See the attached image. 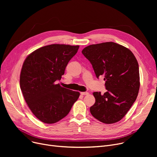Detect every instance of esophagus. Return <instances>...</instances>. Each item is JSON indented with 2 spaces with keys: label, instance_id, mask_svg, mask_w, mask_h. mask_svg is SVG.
Returning a JSON list of instances; mask_svg holds the SVG:
<instances>
[{
  "label": "esophagus",
  "instance_id": "esophagus-1",
  "mask_svg": "<svg viewBox=\"0 0 157 157\" xmlns=\"http://www.w3.org/2000/svg\"><path fill=\"white\" fill-rule=\"evenodd\" d=\"M89 93L87 92H81V95H88Z\"/></svg>",
  "mask_w": 157,
  "mask_h": 157
}]
</instances>
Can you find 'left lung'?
I'll return each instance as SVG.
<instances>
[{
  "label": "left lung",
  "instance_id": "8db88e82",
  "mask_svg": "<svg viewBox=\"0 0 157 157\" xmlns=\"http://www.w3.org/2000/svg\"><path fill=\"white\" fill-rule=\"evenodd\" d=\"M82 53L92 65L96 77L104 76L107 92H94L92 116L111 124L125 116L136 101L140 87L138 62L130 49L117 43L106 42L90 45Z\"/></svg>",
  "mask_w": 157,
  "mask_h": 157
}]
</instances>
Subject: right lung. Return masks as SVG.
I'll use <instances>...</instances> for the list:
<instances>
[{
  "instance_id": "obj_1",
  "label": "right lung",
  "mask_w": 157,
  "mask_h": 157,
  "mask_svg": "<svg viewBox=\"0 0 157 157\" xmlns=\"http://www.w3.org/2000/svg\"><path fill=\"white\" fill-rule=\"evenodd\" d=\"M79 46L54 44L41 47L25 60L20 84L29 108L42 122L52 124L65 117L79 92L62 87L60 80Z\"/></svg>"
}]
</instances>
